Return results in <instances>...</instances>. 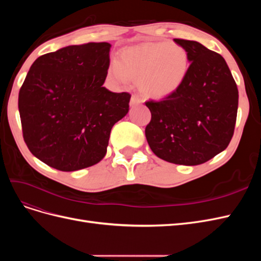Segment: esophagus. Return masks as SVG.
<instances>
[{
	"label": "esophagus",
	"mask_w": 261,
	"mask_h": 261,
	"mask_svg": "<svg viewBox=\"0 0 261 261\" xmlns=\"http://www.w3.org/2000/svg\"><path fill=\"white\" fill-rule=\"evenodd\" d=\"M141 102H143V100H141L138 96H132V98H130V106L132 107L138 106L141 103Z\"/></svg>",
	"instance_id": "34e87169"
}]
</instances>
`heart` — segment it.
Wrapping results in <instances>:
<instances>
[{
  "label": "heart",
  "instance_id": "b5f03b06",
  "mask_svg": "<svg viewBox=\"0 0 261 261\" xmlns=\"http://www.w3.org/2000/svg\"><path fill=\"white\" fill-rule=\"evenodd\" d=\"M189 72L188 53L174 42H150L125 48L113 61L108 76L116 85L136 80L145 96L162 99L176 92Z\"/></svg>",
  "mask_w": 261,
  "mask_h": 261
}]
</instances>
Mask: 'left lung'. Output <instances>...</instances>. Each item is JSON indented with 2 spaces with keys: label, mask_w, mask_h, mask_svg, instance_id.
<instances>
[{
  "label": "left lung",
  "mask_w": 261,
  "mask_h": 261,
  "mask_svg": "<svg viewBox=\"0 0 261 261\" xmlns=\"http://www.w3.org/2000/svg\"><path fill=\"white\" fill-rule=\"evenodd\" d=\"M188 53L185 83L161 101L146 106L151 121L146 138L152 152L175 164L198 165L230 144L239 107V90L225 60L197 41L174 39Z\"/></svg>",
  "instance_id": "1"
}]
</instances>
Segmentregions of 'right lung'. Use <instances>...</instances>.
I'll return each instance as SVG.
<instances>
[{
  "label": "right lung",
  "mask_w": 261,
  "mask_h": 261,
  "mask_svg": "<svg viewBox=\"0 0 261 261\" xmlns=\"http://www.w3.org/2000/svg\"><path fill=\"white\" fill-rule=\"evenodd\" d=\"M108 42L68 45L39 57L18 94L23 140L39 160L72 172L103 159L113 125L128 113L130 94L102 87Z\"/></svg>",
  "instance_id": "right-lung-1"
}]
</instances>
